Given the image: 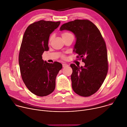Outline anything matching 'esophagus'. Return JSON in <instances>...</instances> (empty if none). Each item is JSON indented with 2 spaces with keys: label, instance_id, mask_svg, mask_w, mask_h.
<instances>
[{
  "label": "esophagus",
  "instance_id": "esophagus-1",
  "mask_svg": "<svg viewBox=\"0 0 127 127\" xmlns=\"http://www.w3.org/2000/svg\"><path fill=\"white\" fill-rule=\"evenodd\" d=\"M68 65L66 64H63V67H66V66H68Z\"/></svg>",
  "mask_w": 127,
  "mask_h": 127
}]
</instances>
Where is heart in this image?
Listing matches in <instances>:
<instances>
[{"label":"heart","instance_id":"b5f03b06","mask_svg":"<svg viewBox=\"0 0 127 127\" xmlns=\"http://www.w3.org/2000/svg\"><path fill=\"white\" fill-rule=\"evenodd\" d=\"M71 35H72L71 34H70V33L69 32H63L62 34V37L63 38H64V37H68V36H71ZM53 39V36H51L50 38V41L52 40V39Z\"/></svg>","mask_w":127,"mask_h":127}]
</instances>
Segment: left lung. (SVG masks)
Masks as SVG:
<instances>
[{
	"mask_svg": "<svg viewBox=\"0 0 127 127\" xmlns=\"http://www.w3.org/2000/svg\"><path fill=\"white\" fill-rule=\"evenodd\" d=\"M72 32L76 39L73 51L84 66L71 64L72 88L78 95L88 97L103 84L108 70L105 42L98 28L88 20H75L64 24L60 31Z\"/></svg>",
	"mask_w": 127,
	"mask_h": 127,
	"instance_id": "1",
	"label": "left lung"
}]
</instances>
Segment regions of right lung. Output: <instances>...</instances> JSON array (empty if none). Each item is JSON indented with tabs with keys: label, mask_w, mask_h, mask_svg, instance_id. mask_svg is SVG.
I'll list each match as a JSON object with an SVG mask.
<instances>
[{
	"label": "right lung",
	"mask_w": 127,
	"mask_h": 127,
	"mask_svg": "<svg viewBox=\"0 0 127 127\" xmlns=\"http://www.w3.org/2000/svg\"><path fill=\"white\" fill-rule=\"evenodd\" d=\"M61 22L40 20L30 24L26 29L19 55L21 77L27 88L38 96L52 93L56 87V78L62 64H50L42 59L43 53L49 49L50 34Z\"/></svg>",
	"instance_id": "obj_1"
}]
</instances>
